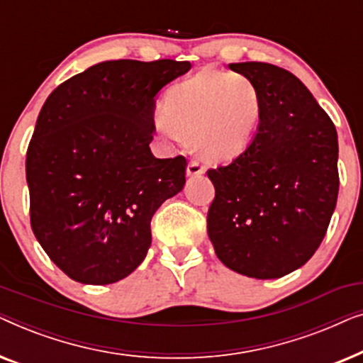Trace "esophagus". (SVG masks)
I'll list each match as a JSON object with an SVG mask.
<instances>
[{
	"mask_svg": "<svg viewBox=\"0 0 363 363\" xmlns=\"http://www.w3.org/2000/svg\"><path fill=\"white\" fill-rule=\"evenodd\" d=\"M186 173L190 177H198V175H203L205 173V165L200 160H190V163H188V168H186Z\"/></svg>",
	"mask_w": 363,
	"mask_h": 363,
	"instance_id": "esophagus-1",
	"label": "esophagus"
}]
</instances>
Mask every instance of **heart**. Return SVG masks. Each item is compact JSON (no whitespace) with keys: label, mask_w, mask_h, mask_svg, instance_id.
<instances>
[{"label":"heart","mask_w":363,"mask_h":363,"mask_svg":"<svg viewBox=\"0 0 363 363\" xmlns=\"http://www.w3.org/2000/svg\"><path fill=\"white\" fill-rule=\"evenodd\" d=\"M261 111V92L250 77L203 69L168 89L157 127L172 138H195L203 157L228 160L247 147Z\"/></svg>","instance_id":"1"}]
</instances>
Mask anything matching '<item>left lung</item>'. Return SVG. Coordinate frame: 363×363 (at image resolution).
<instances>
[{"mask_svg":"<svg viewBox=\"0 0 363 363\" xmlns=\"http://www.w3.org/2000/svg\"><path fill=\"white\" fill-rule=\"evenodd\" d=\"M261 92L259 127L230 165L208 170V236L223 264L256 279L304 266L324 240L339 195L334 122L307 87L267 62H235Z\"/></svg>","mask_w":363,"mask_h":363,"instance_id":"8db88e82","label":"left lung"}]
</instances>
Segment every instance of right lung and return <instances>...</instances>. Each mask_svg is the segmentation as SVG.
Wrapping results in <instances>:
<instances>
[{
    "instance_id": "add662e5",
    "label": "right lung",
    "mask_w": 363,
    "mask_h": 363,
    "mask_svg": "<svg viewBox=\"0 0 363 363\" xmlns=\"http://www.w3.org/2000/svg\"><path fill=\"white\" fill-rule=\"evenodd\" d=\"M188 61L118 59L54 89L28 145L34 236L54 264L82 284H112L145 259L150 221L185 185L186 158H155L158 91Z\"/></svg>"
}]
</instances>
